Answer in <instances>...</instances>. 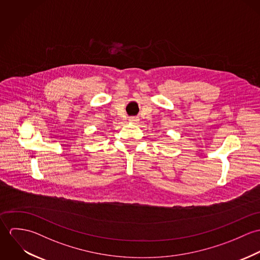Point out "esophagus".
Instances as JSON below:
<instances>
[{
  "label": "esophagus",
  "instance_id": "obj_1",
  "mask_svg": "<svg viewBox=\"0 0 260 260\" xmlns=\"http://www.w3.org/2000/svg\"><path fill=\"white\" fill-rule=\"evenodd\" d=\"M129 121L132 122V123H136V122L139 121V119H138L137 117H130V118H129Z\"/></svg>",
  "mask_w": 260,
  "mask_h": 260
}]
</instances>
